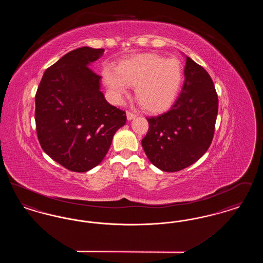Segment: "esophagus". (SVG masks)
<instances>
[{"mask_svg": "<svg viewBox=\"0 0 263 263\" xmlns=\"http://www.w3.org/2000/svg\"><path fill=\"white\" fill-rule=\"evenodd\" d=\"M126 116H127V119L128 120H132L136 117V114H134L133 112H130V111H127L126 112Z\"/></svg>", "mask_w": 263, "mask_h": 263, "instance_id": "obj_1", "label": "esophagus"}]
</instances>
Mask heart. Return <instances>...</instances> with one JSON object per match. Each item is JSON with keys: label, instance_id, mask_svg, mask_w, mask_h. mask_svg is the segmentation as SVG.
Masks as SVG:
<instances>
[{"label": "heart", "instance_id": "b5f03b06", "mask_svg": "<svg viewBox=\"0 0 263 263\" xmlns=\"http://www.w3.org/2000/svg\"><path fill=\"white\" fill-rule=\"evenodd\" d=\"M102 77L115 100L122 99L128 86H135L141 106L148 112L158 113L174 102L182 84L183 67L175 57L142 54L122 61L117 71L105 68Z\"/></svg>", "mask_w": 263, "mask_h": 263}]
</instances>
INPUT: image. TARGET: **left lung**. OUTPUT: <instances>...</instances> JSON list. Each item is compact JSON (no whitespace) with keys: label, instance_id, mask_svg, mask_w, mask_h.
Returning <instances> with one entry per match:
<instances>
[{"label":"left lung","instance_id":"left-lung-1","mask_svg":"<svg viewBox=\"0 0 263 263\" xmlns=\"http://www.w3.org/2000/svg\"><path fill=\"white\" fill-rule=\"evenodd\" d=\"M186 58L184 84L166 112L147 118L142 147L155 166L175 173L197 162L211 145L218 114V96L206 70Z\"/></svg>","mask_w":263,"mask_h":263}]
</instances>
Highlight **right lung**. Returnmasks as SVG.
Listing matches in <instances>:
<instances>
[{"label": "right lung", "mask_w": 263, "mask_h": 263, "mask_svg": "<svg viewBox=\"0 0 263 263\" xmlns=\"http://www.w3.org/2000/svg\"><path fill=\"white\" fill-rule=\"evenodd\" d=\"M104 49L81 47L44 72L35 95V123L41 148L69 171L85 173L101 163L126 113L109 104L100 79L88 66Z\"/></svg>", "instance_id": "obj_1"}]
</instances>
